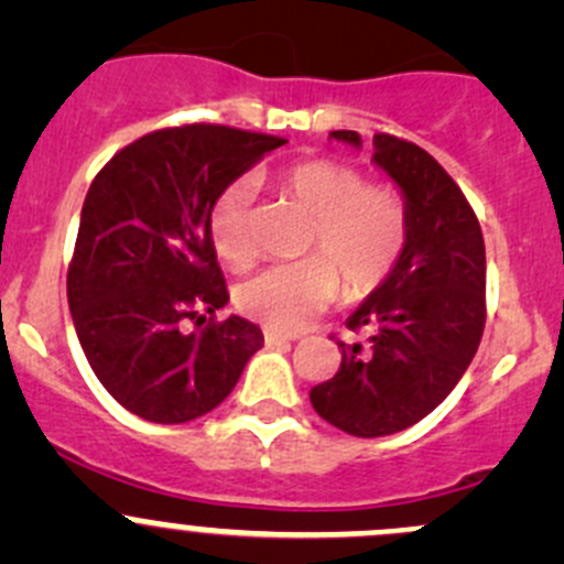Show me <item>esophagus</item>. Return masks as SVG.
Returning a JSON list of instances; mask_svg holds the SVG:
<instances>
[{
    "label": "esophagus",
    "instance_id": "1",
    "mask_svg": "<svg viewBox=\"0 0 564 564\" xmlns=\"http://www.w3.org/2000/svg\"><path fill=\"white\" fill-rule=\"evenodd\" d=\"M292 335H281L275 329H264V344L267 346H283V344H292Z\"/></svg>",
    "mask_w": 564,
    "mask_h": 564
}]
</instances>
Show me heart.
I'll list each match as a JSON object with an SVG mask.
<instances>
[{"mask_svg":"<svg viewBox=\"0 0 564 564\" xmlns=\"http://www.w3.org/2000/svg\"><path fill=\"white\" fill-rule=\"evenodd\" d=\"M283 196L314 215L308 250L318 256L272 264L237 286V308L275 333H297L338 294L373 292L406 242V207L395 187L366 185L355 166L338 161H303L278 176ZM250 182L226 187L209 209V235L226 264L253 259L248 229Z\"/></svg>","mask_w":564,"mask_h":564,"instance_id":"obj_1","label":"heart"}]
</instances>
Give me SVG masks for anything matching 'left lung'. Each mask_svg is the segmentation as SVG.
Segmentation results:
<instances>
[{"label": "left lung", "mask_w": 564, "mask_h": 564, "mask_svg": "<svg viewBox=\"0 0 564 564\" xmlns=\"http://www.w3.org/2000/svg\"><path fill=\"white\" fill-rule=\"evenodd\" d=\"M329 139L360 150L355 130ZM373 166L406 207V242L390 275L346 318L368 344H338L340 368L311 390L318 417L373 440L420 423L469 368L486 324V246L453 176L412 141L373 135Z\"/></svg>", "instance_id": "left-lung-1"}]
</instances>
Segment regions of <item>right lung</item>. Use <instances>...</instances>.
<instances>
[{"label": "right lung", "mask_w": 564, "mask_h": 564, "mask_svg": "<svg viewBox=\"0 0 564 564\" xmlns=\"http://www.w3.org/2000/svg\"><path fill=\"white\" fill-rule=\"evenodd\" d=\"M283 144L224 124L155 130L89 185L67 303L95 377L128 412L163 425L202 417L264 346L242 316L182 327L229 303L209 235L213 202Z\"/></svg>", "instance_id": "obj_1"}]
</instances>
